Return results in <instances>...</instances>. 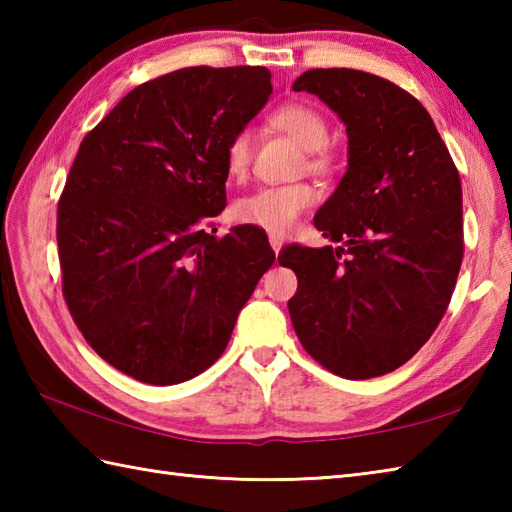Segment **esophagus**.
Here are the masks:
<instances>
[{"mask_svg":"<svg viewBox=\"0 0 512 512\" xmlns=\"http://www.w3.org/2000/svg\"><path fill=\"white\" fill-rule=\"evenodd\" d=\"M268 239H270V246H273L275 253H279V248L284 246V237H281V235H275V233H270V235H268Z\"/></svg>","mask_w":512,"mask_h":512,"instance_id":"34e87169","label":"esophagus"}]
</instances>
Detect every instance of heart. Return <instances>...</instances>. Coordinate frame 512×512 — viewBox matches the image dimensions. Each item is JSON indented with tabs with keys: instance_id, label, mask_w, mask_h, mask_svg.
<instances>
[{
	"instance_id": "1",
	"label": "heart",
	"mask_w": 512,
	"mask_h": 512,
	"mask_svg": "<svg viewBox=\"0 0 512 512\" xmlns=\"http://www.w3.org/2000/svg\"><path fill=\"white\" fill-rule=\"evenodd\" d=\"M270 123L279 132L288 134L299 147L310 151V169L323 171L328 167V156L323 147L330 140V127L319 110L303 103H288L270 116ZM255 138L250 129H237L228 138L224 149L226 171L231 178H244L253 165ZM317 193L308 184H284V187H262L235 204V220L250 226L266 228L275 235L288 233L297 217L310 209Z\"/></svg>"
}]
</instances>
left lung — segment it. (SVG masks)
Masks as SVG:
<instances>
[{
	"label": "left lung",
	"mask_w": 512,
	"mask_h": 512,
	"mask_svg": "<svg viewBox=\"0 0 512 512\" xmlns=\"http://www.w3.org/2000/svg\"><path fill=\"white\" fill-rule=\"evenodd\" d=\"M347 134V171L314 215L341 246L290 244L288 301L301 345L332 374L361 380L405 365L438 328L462 266V184L429 112L398 85L347 68L308 70Z\"/></svg>",
	"instance_id": "obj_1"
}]
</instances>
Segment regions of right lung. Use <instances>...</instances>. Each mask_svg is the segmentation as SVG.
<instances>
[{"instance_id":"obj_1","label":"right lung","mask_w":512,"mask_h":512,"mask_svg":"<svg viewBox=\"0 0 512 512\" xmlns=\"http://www.w3.org/2000/svg\"><path fill=\"white\" fill-rule=\"evenodd\" d=\"M273 94L262 65L184 68L138 85L83 138L59 200L63 297L118 372L178 385L226 350L275 253L226 206L224 149Z\"/></svg>"}]
</instances>
